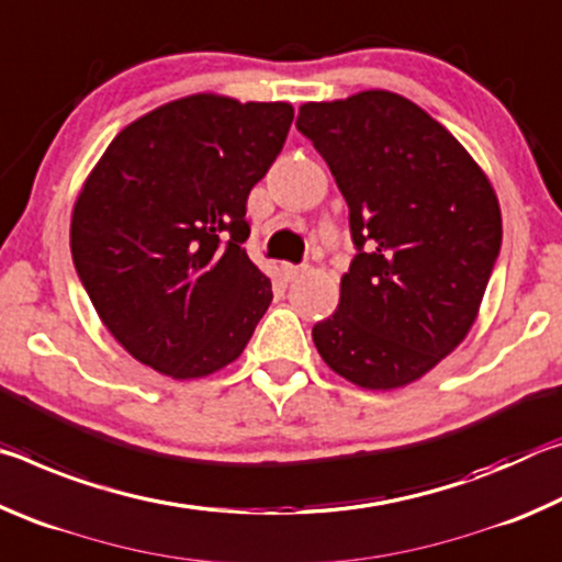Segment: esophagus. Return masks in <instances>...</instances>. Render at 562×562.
I'll list each match as a JSON object with an SVG mask.
<instances>
[{
    "mask_svg": "<svg viewBox=\"0 0 562 562\" xmlns=\"http://www.w3.org/2000/svg\"><path fill=\"white\" fill-rule=\"evenodd\" d=\"M284 278L288 280H300L304 272H307V265H284Z\"/></svg>",
    "mask_w": 562,
    "mask_h": 562,
    "instance_id": "esophagus-1",
    "label": "esophagus"
}]
</instances>
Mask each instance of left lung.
<instances>
[{"label": "left lung", "instance_id": "left-lung-1", "mask_svg": "<svg viewBox=\"0 0 562 562\" xmlns=\"http://www.w3.org/2000/svg\"><path fill=\"white\" fill-rule=\"evenodd\" d=\"M297 131L349 205L355 260L339 307L312 327L331 372L389 392L461 345L501 252L491 180L459 140L398 93L300 106Z\"/></svg>", "mask_w": 562, "mask_h": 562}]
</instances>
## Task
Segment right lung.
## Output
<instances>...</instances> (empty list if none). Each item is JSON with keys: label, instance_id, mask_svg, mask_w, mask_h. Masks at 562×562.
I'll use <instances>...</instances> for the list:
<instances>
[{"label": "right lung", "instance_id": "right-lung-1", "mask_svg": "<svg viewBox=\"0 0 562 562\" xmlns=\"http://www.w3.org/2000/svg\"><path fill=\"white\" fill-rule=\"evenodd\" d=\"M290 103L170 101L111 140L76 198L71 258L106 329L173 379L243 355L272 284L243 243L252 186L280 156Z\"/></svg>", "mask_w": 562, "mask_h": 562}]
</instances>
